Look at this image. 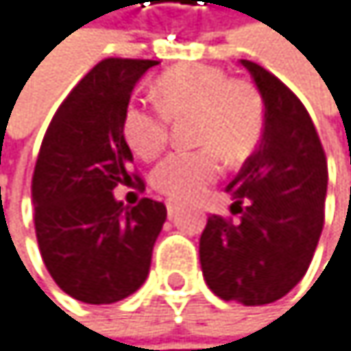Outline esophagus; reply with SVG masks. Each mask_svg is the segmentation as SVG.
<instances>
[{
  "instance_id": "esophagus-1",
  "label": "esophagus",
  "mask_w": 351,
  "mask_h": 351,
  "mask_svg": "<svg viewBox=\"0 0 351 351\" xmlns=\"http://www.w3.org/2000/svg\"><path fill=\"white\" fill-rule=\"evenodd\" d=\"M179 210H181V204H179V202H174V199H168V202H166V212H168L170 218H172L174 214H177Z\"/></svg>"
}]
</instances>
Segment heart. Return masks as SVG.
<instances>
[{"mask_svg":"<svg viewBox=\"0 0 351 351\" xmlns=\"http://www.w3.org/2000/svg\"><path fill=\"white\" fill-rule=\"evenodd\" d=\"M158 108L129 104L122 114V137L143 160L156 158L168 139V120L195 116V152H174L152 172V185L170 199L199 197L220 174L222 160H245L264 131V99L254 83L227 79L216 66H183L156 81Z\"/></svg>","mask_w":351,"mask_h":351,"instance_id":"obj_1","label":"heart"}]
</instances>
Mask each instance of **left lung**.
Returning <instances> with one entry per match:
<instances>
[{
  "instance_id": "1",
  "label": "left lung",
  "mask_w": 351,
  "mask_h": 351,
  "mask_svg": "<svg viewBox=\"0 0 351 351\" xmlns=\"http://www.w3.org/2000/svg\"><path fill=\"white\" fill-rule=\"evenodd\" d=\"M241 64L264 99V133L227 187L239 220L208 218L199 262L220 300L264 306L287 295L312 262L329 172L314 122L295 93L260 64Z\"/></svg>"
}]
</instances>
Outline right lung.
<instances>
[{"mask_svg":"<svg viewBox=\"0 0 351 351\" xmlns=\"http://www.w3.org/2000/svg\"><path fill=\"white\" fill-rule=\"evenodd\" d=\"M160 62L108 58L70 91L51 118L33 174L35 231L58 287L85 304H114L147 279L166 206H124L133 179L122 114L143 74Z\"/></svg>","mask_w":351,"mask_h":351,"instance_id":"1","label":"right lung"}]
</instances>
